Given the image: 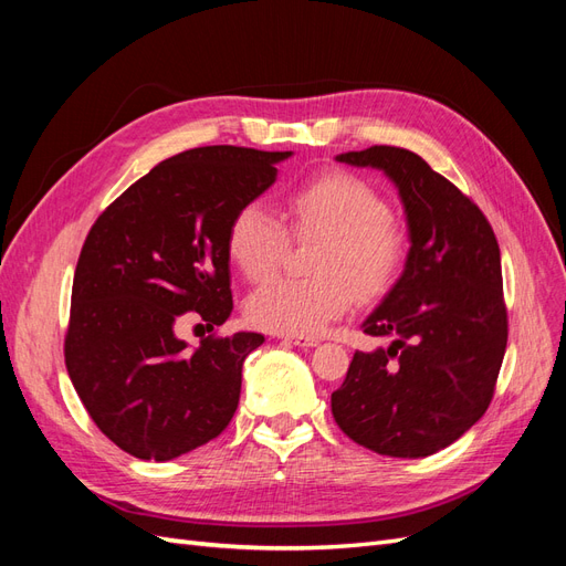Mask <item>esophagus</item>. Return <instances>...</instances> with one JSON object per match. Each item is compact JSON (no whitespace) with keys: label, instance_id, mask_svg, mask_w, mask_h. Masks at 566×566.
Wrapping results in <instances>:
<instances>
[{"label":"esophagus","instance_id":"esophagus-1","mask_svg":"<svg viewBox=\"0 0 566 566\" xmlns=\"http://www.w3.org/2000/svg\"><path fill=\"white\" fill-rule=\"evenodd\" d=\"M283 342H285V345H295V347H316L318 345V337H293V335H285Z\"/></svg>","mask_w":566,"mask_h":566}]
</instances>
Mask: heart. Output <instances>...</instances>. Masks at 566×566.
Listing matches in <instances>:
<instances>
[{"label":"heart","instance_id":"heart-1","mask_svg":"<svg viewBox=\"0 0 566 566\" xmlns=\"http://www.w3.org/2000/svg\"><path fill=\"white\" fill-rule=\"evenodd\" d=\"M287 227L262 202L238 208L227 229V252L250 281H264L295 241H321L312 281L271 279L248 297L252 325L276 335H316L345 316L354 295L375 300L399 279L408 235L391 219L389 202L364 177L328 169L285 198ZM291 231L287 232L286 229Z\"/></svg>","mask_w":566,"mask_h":566}]
</instances>
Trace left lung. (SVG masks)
<instances>
[{
  "label": "left lung",
  "mask_w": 566,
  "mask_h": 566,
  "mask_svg": "<svg viewBox=\"0 0 566 566\" xmlns=\"http://www.w3.org/2000/svg\"><path fill=\"white\" fill-rule=\"evenodd\" d=\"M339 163L378 167L399 186L410 250L364 333L331 406L339 430L391 458H424L486 413L507 347L501 248L484 212L413 150L370 146Z\"/></svg>",
  "instance_id": "8db88e82"
}]
</instances>
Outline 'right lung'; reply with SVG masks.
Listing matches in <instances>:
<instances>
[{
  "mask_svg": "<svg viewBox=\"0 0 566 566\" xmlns=\"http://www.w3.org/2000/svg\"><path fill=\"white\" fill-rule=\"evenodd\" d=\"M283 150L202 146L163 160L98 214L73 279L63 354L80 401L115 447L172 460L227 430L260 333L231 316L227 229L276 181ZM198 317V348L174 331Z\"/></svg>",
  "mask_w": 566,
  "mask_h": 566,
  "instance_id": "right-lung-1",
  "label": "right lung"
}]
</instances>
